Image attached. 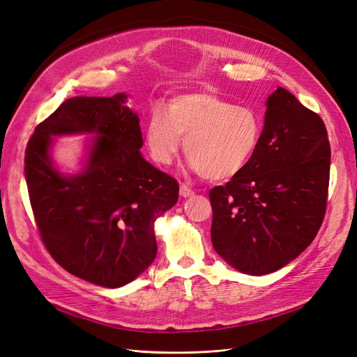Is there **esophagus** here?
<instances>
[{
    "instance_id": "obj_1",
    "label": "esophagus",
    "mask_w": 357,
    "mask_h": 357,
    "mask_svg": "<svg viewBox=\"0 0 357 357\" xmlns=\"http://www.w3.org/2000/svg\"><path fill=\"white\" fill-rule=\"evenodd\" d=\"M180 195L183 196V198H189V196L195 195V192L189 186H186V184H181V186H180Z\"/></svg>"
}]
</instances>
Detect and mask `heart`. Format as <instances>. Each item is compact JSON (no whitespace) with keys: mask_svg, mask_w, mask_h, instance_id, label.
Segmentation results:
<instances>
[{"mask_svg":"<svg viewBox=\"0 0 357 357\" xmlns=\"http://www.w3.org/2000/svg\"><path fill=\"white\" fill-rule=\"evenodd\" d=\"M261 130V119L252 109L201 91L174 97L167 112L155 109L147 119L144 139L155 161L168 165L184 137L190 167L208 180L221 181L248 165Z\"/></svg>","mask_w":357,"mask_h":357,"instance_id":"heart-1","label":"heart"}]
</instances>
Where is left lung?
Returning a JSON list of instances; mask_svg holds the SVG:
<instances>
[{
  "label": "left lung",
  "mask_w": 357,
  "mask_h": 357,
  "mask_svg": "<svg viewBox=\"0 0 357 357\" xmlns=\"http://www.w3.org/2000/svg\"><path fill=\"white\" fill-rule=\"evenodd\" d=\"M331 146L322 118L288 90L267 99L264 128L251 161L210 190L211 241L247 275H267L297 258L326 211Z\"/></svg>",
  "instance_id": "obj_1"
}]
</instances>
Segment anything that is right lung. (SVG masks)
<instances>
[{
    "label": "right lung",
    "instance_id": "right-lung-1",
    "mask_svg": "<svg viewBox=\"0 0 357 357\" xmlns=\"http://www.w3.org/2000/svg\"><path fill=\"white\" fill-rule=\"evenodd\" d=\"M124 93L72 97L36 126L24 152V177L47 251L69 273L119 288L156 257L155 221L174 206L178 183L143 159L137 114ZM96 132L81 175L61 176L47 155L52 135Z\"/></svg>",
    "mask_w": 357,
    "mask_h": 357
}]
</instances>
